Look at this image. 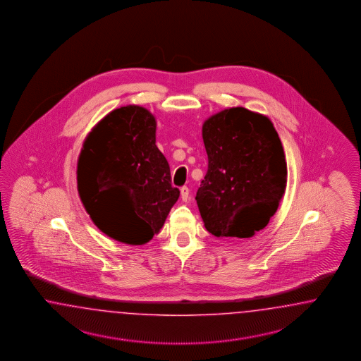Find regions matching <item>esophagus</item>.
I'll return each mask as SVG.
<instances>
[{
  "label": "esophagus",
  "instance_id": "esophagus-1",
  "mask_svg": "<svg viewBox=\"0 0 361 361\" xmlns=\"http://www.w3.org/2000/svg\"><path fill=\"white\" fill-rule=\"evenodd\" d=\"M180 192H181V200H183L184 202H188V201L190 200V196H189V188H188V186H183V188L180 189Z\"/></svg>",
  "mask_w": 361,
  "mask_h": 361
}]
</instances>
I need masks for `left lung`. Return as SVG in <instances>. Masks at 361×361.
<instances>
[{
    "instance_id": "obj_1",
    "label": "left lung",
    "mask_w": 361,
    "mask_h": 361,
    "mask_svg": "<svg viewBox=\"0 0 361 361\" xmlns=\"http://www.w3.org/2000/svg\"><path fill=\"white\" fill-rule=\"evenodd\" d=\"M208 172L197 190L204 225L214 237L250 238L267 226L287 184L283 147L271 121L243 107L202 126Z\"/></svg>"
}]
</instances>
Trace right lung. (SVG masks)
<instances>
[{"label": "right lung", "instance_id": "1", "mask_svg": "<svg viewBox=\"0 0 361 361\" xmlns=\"http://www.w3.org/2000/svg\"><path fill=\"white\" fill-rule=\"evenodd\" d=\"M77 183L99 230L128 245L152 240L180 196L156 147V119L140 106L114 109L91 130L78 159Z\"/></svg>", "mask_w": 361, "mask_h": 361}]
</instances>
